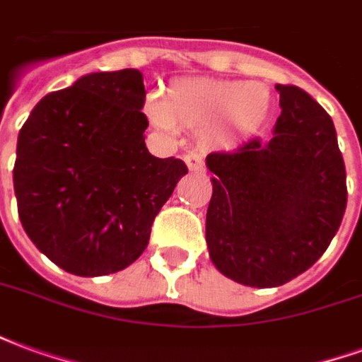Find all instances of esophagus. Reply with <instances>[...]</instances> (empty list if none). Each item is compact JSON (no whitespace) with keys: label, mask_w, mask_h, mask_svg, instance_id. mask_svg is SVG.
Here are the masks:
<instances>
[{"label":"esophagus","mask_w":362,"mask_h":362,"mask_svg":"<svg viewBox=\"0 0 362 362\" xmlns=\"http://www.w3.org/2000/svg\"><path fill=\"white\" fill-rule=\"evenodd\" d=\"M184 163H186L189 170H194V173H199V170H204L205 168L204 157L197 155V153H188V155H184Z\"/></svg>","instance_id":"1"}]
</instances>
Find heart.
I'll return each mask as SVG.
<instances>
[{"label": "heart", "mask_w": 362, "mask_h": 362, "mask_svg": "<svg viewBox=\"0 0 362 362\" xmlns=\"http://www.w3.org/2000/svg\"><path fill=\"white\" fill-rule=\"evenodd\" d=\"M272 95L264 83L178 79L165 98L151 96L147 114L165 132L174 126L199 132L205 145L235 147L240 135L256 134L267 118Z\"/></svg>", "instance_id": "obj_1"}]
</instances>
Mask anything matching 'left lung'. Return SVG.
Returning <instances> with one entry per match:
<instances>
[{"instance_id": "left-lung-1", "label": "left lung", "mask_w": 362, "mask_h": 362, "mask_svg": "<svg viewBox=\"0 0 362 362\" xmlns=\"http://www.w3.org/2000/svg\"><path fill=\"white\" fill-rule=\"evenodd\" d=\"M281 116L267 143L250 139L205 165L213 196L205 219L209 258L248 287H279L320 259L347 205L334 122L306 90L275 85Z\"/></svg>"}]
</instances>
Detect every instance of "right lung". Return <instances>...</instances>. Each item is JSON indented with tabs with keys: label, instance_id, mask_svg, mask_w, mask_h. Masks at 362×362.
<instances>
[{
	"label": "right lung",
	"instance_id": "1",
	"mask_svg": "<svg viewBox=\"0 0 362 362\" xmlns=\"http://www.w3.org/2000/svg\"><path fill=\"white\" fill-rule=\"evenodd\" d=\"M137 69L83 75L46 95L21 127L13 186L19 219L44 256L67 273L126 269L188 166L145 147L149 126Z\"/></svg>",
	"mask_w": 362,
	"mask_h": 362
}]
</instances>
